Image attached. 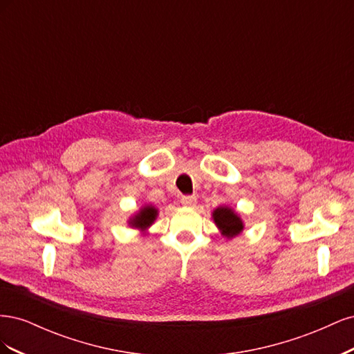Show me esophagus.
<instances>
[{"label": "esophagus", "instance_id": "obj_1", "mask_svg": "<svg viewBox=\"0 0 354 354\" xmlns=\"http://www.w3.org/2000/svg\"><path fill=\"white\" fill-rule=\"evenodd\" d=\"M181 205L187 208H194L196 205V196H183L181 198Z\"/></svg>", "mask_w": 354, "mask_h": 354}]
</instances>
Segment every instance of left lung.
Listing matches in <instances>:
<instances>
[{
	"label": "left lung",
	"instance_id": "8db88e82",
	"mask_svg": "<svg viewBox=\"0 0 354 354\" xmlns=\"http://www.w3.org/2000/svg\"><path fill=\"white\" fill-rule=\"evenodd\" d=\"M212 220H214V223H216V226L218 227L220 233L227 239H233V238L239 236L245 227L242 218L239 217V214L227 205H221V207H217L216 209H214Z\"/></svg>",
	"mask_w": 354,
	"mask_h": 354
}]
</instances>
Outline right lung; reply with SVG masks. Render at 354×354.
<instances>
[{"instance_id":"obj_1","label":"right lung","mask_w":354,"mask_h":354,"mask_svg":"<svg viewBox=\"0 0 354 354\" xmlns=\"http://www.w3.org/2000/svg\"><path fill=\"white\" fill-rule=\"evenodd\" d=\"M156 217H158V209L149 203V205H143L134 214L133 217H130L128 224H130V227L145 232V230H147V227L152 226Z\"/></svg>"}]
</instances>
